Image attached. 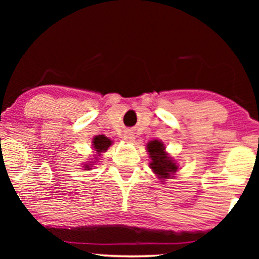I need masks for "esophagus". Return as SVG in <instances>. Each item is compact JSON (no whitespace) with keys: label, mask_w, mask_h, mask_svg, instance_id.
I'll use <instances>...</instances> for the list:
<instances>
[{"label":"esophagus","mask_w":259,"mask_h":259,"mask_svg":"<svg viewBox=\"0 0 259 259\" xmlns=\"http://www.w3.org/2000/svg\"><path fill=\"white\" fill-rule=\"evenodd\" d=\"M123 138H125V140L127 141H133L134 140V136L131 132H126L123 134Z\"/></svg>","instance_id":"34e87169"}]
</instances>
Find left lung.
<instances>
[{
    "mask_svg": "<svg viewBox=\"0 0 259 259\" xmlns=\"http://www.w3.org/2000/svg\"><path fill=\"white\" fill-rule=\"evenodd\" d=\"M147 150L151 157V168L160 179H168L177 169L178 166L165 152V146L161 141L154 140L148 143Z\"/></svg>",
    "mask_w": 259,
    "mask_h": 259,
    "instance_id": "8db88e82",
    "label": "left lung"
}]
</instances>
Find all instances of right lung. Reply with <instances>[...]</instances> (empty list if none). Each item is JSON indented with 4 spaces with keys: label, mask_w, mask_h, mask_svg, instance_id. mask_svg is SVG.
I'll use <instances>...</instances> for the list:
<instances>
[{
    "label": "right lung",
    "mask_w": 259,
    "mask_h": 259,
    "mask_svg": "<svg viewBox=\"0 0 259 259\" xmlns=\"http://www.w3.org/2000/svg\"><path fill=\"white\" fill-rule=\"evenodd\" d=\"M112 145V141L106 138L105 136H97L93 139V148L98 153H101V152H105L108 150V147ZM88 167V165H86Z\"/></svg>",
    "instance_id": "1"
}]
</instances>
